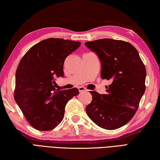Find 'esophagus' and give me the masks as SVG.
<instances>
[{"label":"esophagus","mask_w":160,"mask_h":160,"mask_svg":"<svg viewBox=\"0 0 160 160\" xmlns=\"http://www.w3.org/2000/svg\"><path fill=\"white\" fill-rule=\"evenodd\" d=\"M78 90H79V91L80 93H82V92H84V91H87L88 90L86 89L85 87H78Z\"/></svg>","instance_id":"obj_1"}]
</instances>
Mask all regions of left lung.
<instances>
[{
	"label": "left lung",
	"instance_id": "left-lung-1",
	"mask_svg": "<svg viewBox=\"0 0 160 160\" xmlns=\"http://www.w3.org/2000/svg\"><path fill=\"white\" fill-rule=\"evenodd\" d=\"M101 62V78L112 82L107 94L89 91L92 101L88 116L100 127L114 130L133 117L145 91L147 71L138 52L131 44L110 38L85 42Z\"/></svg>",
	"mask_w": 160,
	"mask_h": 160
}]
</instances>
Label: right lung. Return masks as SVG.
<instances>
[{
    "mask_svg": "<svg viewBox=\"0 0 160 160\" xmlns=\"http://www.w3.org/2000/svg\"><path fill=\"white\" fill-rule=\"evenodd\" d=\"M80 42L62 38L43 40L22 57L16 73L14 99L27 120L38 131H50L64 118L67 102L79 93L76 88L56 89V78L64 76L66 58Z\"/></svg>",
    "mask_w": 160,
    "mask_h": 160,
    "instance_id": "right-lung-1",
    "label": "right lung"
}]
</instances>
